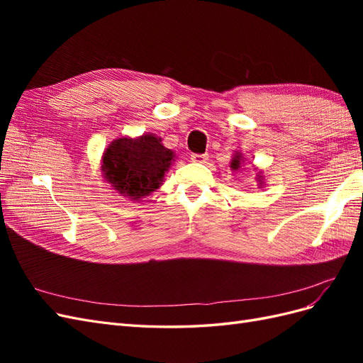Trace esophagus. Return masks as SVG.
<instances>
[{
    "instance_id": "34e87169",
    "label": "esophagus",
    "mask_w": 363,
    "mask_h": 363,
    "mask_svg": "<svg viewBox=\"0 0 363 363\" xmlns=\"http://www.w3.org/2000/svg\"><path fill=\"white\" fill-rule=\"evenodd\" d=\"M191 160L195 163H206L208 160V155H196V152H194L191 156Z\"/></svg>"
}]
</instances>
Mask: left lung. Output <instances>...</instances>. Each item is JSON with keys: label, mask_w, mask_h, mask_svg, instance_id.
<instances>
[{"label": "left lung", "mask_w": 363, "mask_h": 363, "mask_svg": "<svg viewBox=\"0 0 363 363\" xmlns=\"http://www.w3.org/2000/svg\"><path fill=\"white\" fill-rule=\"evenodd\" d=\"M239 163H240L239 156H236V157L232 160V168H233V169H238V168H239Z\"/></svg>", "instance_id": "obj_1"}]
</instances>
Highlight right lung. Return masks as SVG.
Returning <instances> with one entry per match:
<instances>
[{"label": "right lung", "mask_w": 363, "mask_h": 363, "mask_svg": "<svg viewBox=\"0 0 363 363\" xmlns=\"http://www.w3.org/2000/svg\"><path fill=\"white\" fill-rule=\"evenodd\" d=\"M172 159V151L164 148L159 138L144 135L112 142L104 151L101 168L104 179L116 191L139 200L159 188Z\"/></svg>", "instance_id": "1"}]
</instances>
